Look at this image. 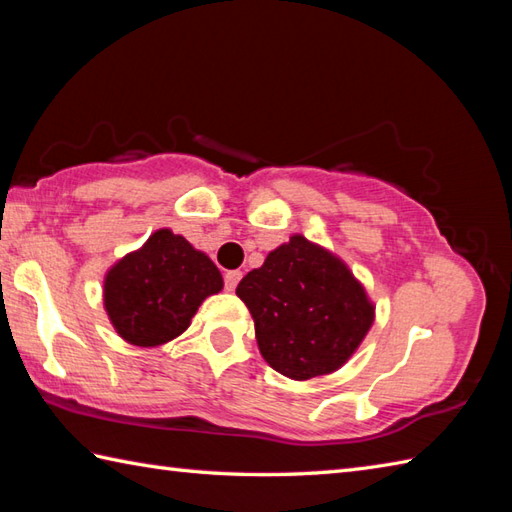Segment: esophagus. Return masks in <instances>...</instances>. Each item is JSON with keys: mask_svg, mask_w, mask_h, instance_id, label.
I'll return each mask as SVG.
<instances>
[{"mask_svg": "<svg viewBox=\"0 0 512 512\" xmlns=\"http://www.w3.org/2000/svg\"><path fill=\"white\" fill-rule=\"evenodd\" d=\"M239 279H242V273H239V270H228V273L224 275V288L228 292H233L239 284Z\"/></svg>", "mask_w": 512, "mask_h": 512, "instance_id": "obj_1", "label": "esophagus"}]
</instances>
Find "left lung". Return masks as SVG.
Here are the masks:
<instances>
[{
  "instance_id": "1",
  "label": "left lung",
  "mask_w": 512,
  "mask_h": 512,
  "mask_svg": "<svg viewBox=\"0 0 512 512\" xmlns=\"http://www.w3.org/2000/svg\"><path fill=\"white\" fill-rule=\"evenodd\" d=\"M266 363L295 380L330 374L361 345L374 306L328 250L295 235L239 281Z\"/></svg>"
}]
</instances>
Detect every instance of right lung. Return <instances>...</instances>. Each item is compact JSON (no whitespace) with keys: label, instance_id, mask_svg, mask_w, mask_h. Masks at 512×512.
<instances>
[{"label":"right lung","instance_id":"right-lung-1","mask_svg":"<svg viewBox=\"0 0 512 512\" xmlns=\"http://www.w3.org/2000/svg\"><path fill=\"white\" fill-rule=\"evenodd\" d=\"M220 290L211 259L162 228L107 273L105 310L125 341L154 347L187 330L200 303Z\"/></svg>","mask_w":512,"mask_h":512}]
</instances>
